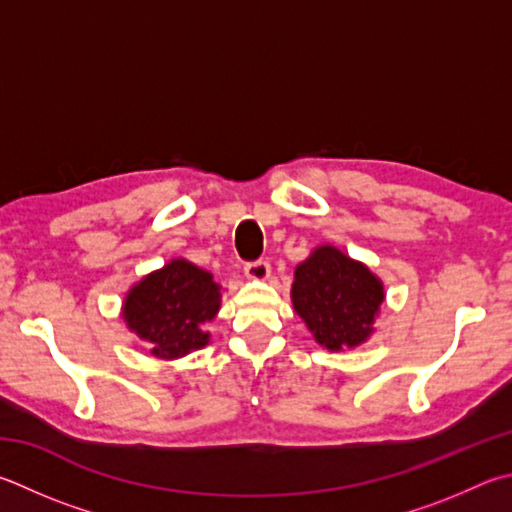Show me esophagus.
<instances>
[{
	"label": "esophagus",
	"instance_id": "34e87169",
	"mask_svg": "<svg viewBox=\"0 0 512 512\" xmlns=\"http://www.w3.org/2000/svg\"><path fill=\"white\" fill-rule=\"evenodd\" d=\"M244 273H246L248 280L262 282V280H266L268 275H271V264L264 262V259H257V262H248L244 266Z\"/></svg>",
	"mask_w": 512,
	"mask_h": 512
}]
</instances>
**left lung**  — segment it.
I'll return each instance as SVG.
<instances>
[{"label":"left lung","mask_w":512,"mask_h":512,"mask_svg":"<svg viewBox=\"0 0 512 512\" xmlns=\"http://www.w3.org/2000/svg\"><path fill=\"white\" fill-rule=\"evenodd\" d=\"M291 300L315 342L340 351L362 345L374 333L385 288L365 264L336 246H318L295 268Z\"/></svg>","instance_id":"1"}]
</instances>
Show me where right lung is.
I'll return each mask as SVG.
<instances>
[{
  "label": "right lung",
  "mask_w": 512,
  "mask_h": 512,
  "mask_svg": "<svg viewBox=\"0 0 512 512\" xmlns=\"http://www.w3.org/2000/svg\"><path fill=\"white\" fill-rule=\"evenodd\" d=\"M221 306L219 284L188 259H172L129 288L123 302L127 329L150 345L152 356L181 358L210 342L203 324Z\"/></svg>",
  "instance_id": "right-lung-1"
}]
</instances>
